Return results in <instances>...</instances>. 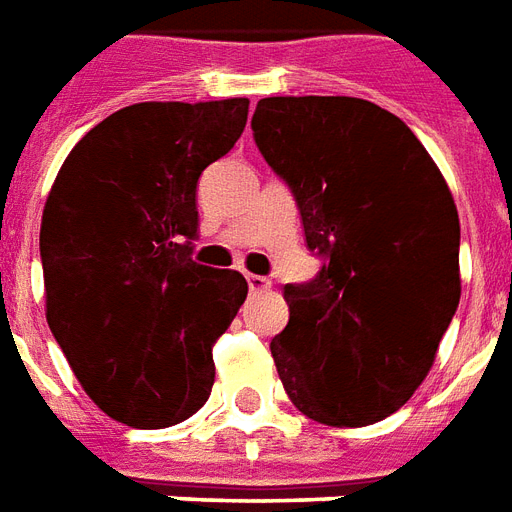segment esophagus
Segmentation results:
<instances>
[{"label":"esophagus","instance_id":"esophagus-1","mask_svg":"<svg viewBox=\"0 0 512 512\" xmlns=\"http://www.w3.org/2000/svg\"><path fill=\"white\" fill-rule=\"evenodd\" d=\"M246 285H249V290H252V293H266L268 287H271V282H268L266 276L246 274Z\"/></svg>","mask_w":512,"mask_h":512}]
</instances>
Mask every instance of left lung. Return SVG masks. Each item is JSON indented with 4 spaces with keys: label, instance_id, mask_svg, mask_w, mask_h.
Returning a JSON list of instances; mask_svg holds the SVG:
<instances>
[{
    "label": "left lung",
    "instance_id": "1",
    "mask_svg": "<svg viewBox=\"0 0 512 512\" xmlns=\"http://www.w3.org/2000/svg\"><path fill=\"white\" fill-rule=\"evenodd\" d=\"M252 135L323 260L285 285L279 380L317 423L388 418L429 374L461 298L448 184L399 116L358 97H266Z\"/></svg>",
    "mask_w": 512,
    "mask_h": 512
}]
</instances>
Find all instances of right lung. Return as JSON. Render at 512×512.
Returning <instances> with one entry per match:
<instances>
[{
    "label": "right lung",
    "instance_id": "add662e5",
    "mask_svg": "<svg viewBox=\"0 0 512 512\" xmlns=\"http://www.w3.org/2000/svg\"><path fill=\"white\" fill-rule=\"evenodd\" d=\"M249 100L138 102L86 132L45 200V317L83 391L132 429L206 404L214 344L246 279L192 260L200 173L236 146Z\"/></svg>",
    "mask_w": 512,
    "mask_h": 512
}]
</instances>
